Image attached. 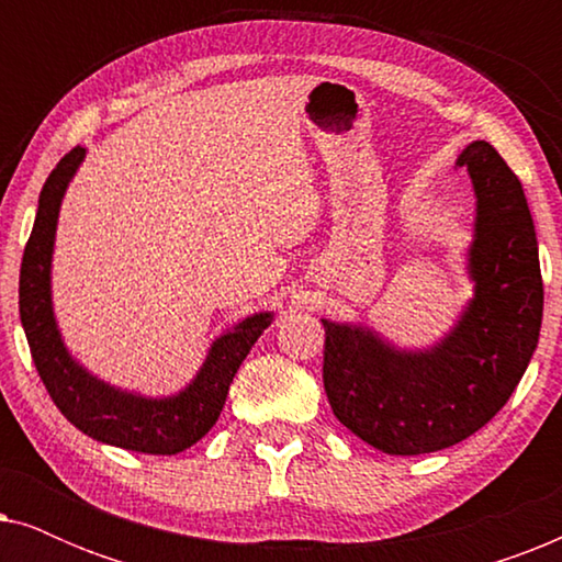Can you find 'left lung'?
Here are the masks:
<instances>
[{
    "mask_svg": "<svg viewBox=\"0 0 562 562\" xmlns=\"http://www.w3.org/2000/svg\"><path fill=\"white\" fill-rule=\"evenodd\" d=\"M465 166L475 194L473 296L429 348H396L368 325H325L322 379L335 417L389 456L437 452L486 425L517 389L542 327V273L525 189L486 140Z\"/></svg>",
    "mask_w": 562,
    "mask_h": 562,
    "instance_id": "1",
    "label": "left lung"
}]
</instances>
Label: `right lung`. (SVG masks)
Listing matches in <instances>:
<instances>
[{
    "mask_svg": "<svg viewBox=\"0 0 562 562\" xmlns=\"http://www.w3.org/2000/svg\"><path fill=\"white\" fill-rule=\"evenodd\" d=\"M83 158L87 148L81 145L60 158L37 199L35 225L20 268L22 329L53 404L76 429H81L91 440L122 450L176 456L202 440L220 419L229 383L252 345L273 322V312H256L225 329L212 342L194 379L179 394L143 396L89 373L68 352L60 337L50 291L60 202Z\"/></svg>",
    "mask_w": 562,
    "mask_h": 562,
    "instance_id": "right-lung-1",
    "label": "right lung"
}]
</instances>
